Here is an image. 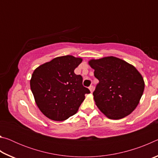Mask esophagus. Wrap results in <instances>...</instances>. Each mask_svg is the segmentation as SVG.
<instances>
[{"label":"esophagus","mask_w":158,"mask_h":158,"mask_svg":"<svg viewBox=\"0 0 158 158\" xmlns=\"http://www.w3.org/2000/svg\"><path fill=\"white\" fill-rule=\"evenodd\" d=\"M89 90H90V93H92L93 91V90H94V88H93V85H90V86H89Z\"/></svg>","instance_id":"obj_1"}]
</instances>
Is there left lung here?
Listing matches in <instances>:
<instances>
[{
	"instance_id": "left-lung-1",
	"label": "left lung",
	"mask_w": 158,
	"mask_h": 158,
	"mask_svg": "<svg viewBox=\"0 0 158 158\" xmlns=\"http://www.w3.org/2000/svg\"><path fill=\"white\" fill-rule=\"evenodd\" d=\"M89 65L99 80L93 99L100 111L109 119L130 115L143 95V78L135 66L114 56L90 59Z\"/></svg>"
}]
</instances>
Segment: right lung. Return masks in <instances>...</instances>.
I'll use <instances>...</instances> for the list:
<instances>
[{
  "label": "right lung",
  "mask_w": 158,
  "mask_h": 158,
  "mask_svg": "<svg viewBox=\"0 0 158 158\" xmlns=\"http://www.w3.org/2000/svg\"><path fill=\"white\" fill-rule=\"evenodd\" d=\"M83 59L71 55L53 58L35 69L31 89L37 107L52 121H63L75 114L90 90L74 70Z\"/></svg>",
  "instance_id": "right-lung-1"
}]
</instances>
